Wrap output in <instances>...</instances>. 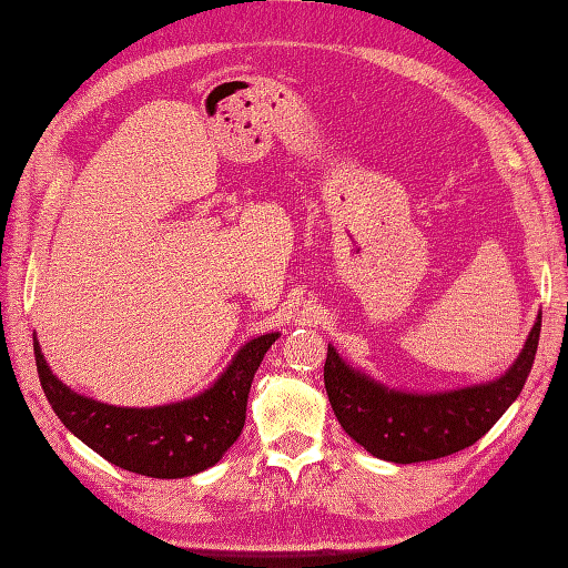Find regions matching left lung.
I'll return each instance as SVG.
<instances>
[{
  "label": "left lung",
  "mask_w": 568,
  "mask_h": 568,
  "mask_svg": "<svg viewBox=\"0 0 568 568\" xmlns=\"http://www.w3.org/2000/svg\"><path fill=\"white\" fill-rule=\"evenodd\" d=\"M541 314L529 331L519 358L505 376L447 393H403L385 388L351 368L328 346L324 385L344 430L373 457L410 465L447 457L475 445L517 400L539 346Z\"/></svg>",
  "instance_id": "1"
}]
</instances>
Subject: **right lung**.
<instances>
[{
  "instance_id": "right-lung-1",
  "label": "right lung",
  "mask_w": 568,
  "mask_h": 568,
  "mask_svg": "<svg viewBox=\"0 0 568 568\" xmlns=\"http://www.w3.org/2000/svg\"><path fill=\"white\" fill-rule=\"evenodd\" d=\"M276 338L280 334L252 338L212 388L158 408H115L85 398L53 376L37 338L34 356L47 400L81 443L128 473L178 479L220 463L237 440L247 417L252 378Z\"/></svg>"
}]
</instances>
